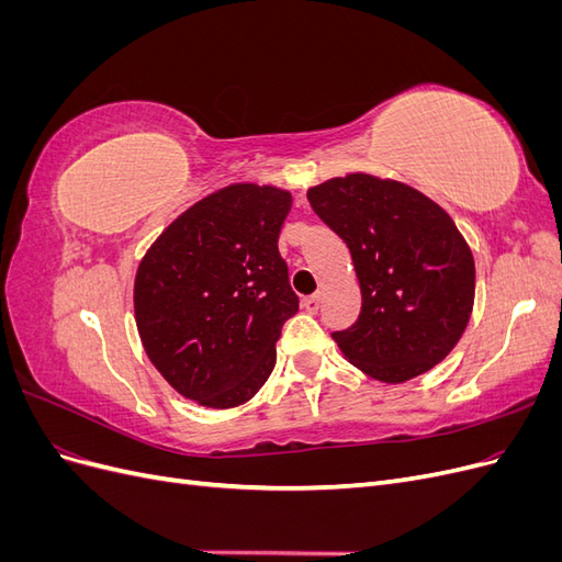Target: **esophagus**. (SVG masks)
<instances>
[{"label":"esophagus","mask_w":562,"mask_h":562,"mask_svg":"<svg viewBox=\"0 0 562 562\" xmlns=\"http://www.w3.org/2000/svg\"><path fill=\"white\" fill-rule=\"evenodd\" d=\"M302 307L307 310L310 314H316L318 310H321V295H310V297H304V302H302Z\"/></svg>","instance_id":"esophagus-1"}]
</instances>
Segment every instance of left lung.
Instances as JSON below:
<instances>
[{"label":"left lung","instance_id":"8db88e82","mask_svg":"<svg viewBox=\"0 0 562 562\" xmlns=\"http://www.w3.org/2000/svg\"><path fill=\"white\" fill-rule=\"evenodd\" d=\"M314 213L351 252L361 314L333 339L382 382L443 361L462 337L475 293L473 255L452 217L403 182L351 173L307 192Z\"/></svg>","mask_w":562,"mask_h":562}]
</instances>
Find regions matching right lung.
I'll use <instances>...</instances> for the list:
<instances>
[{"label": "right lung", "mask_w": 562, "mask_h": 562, "mask_svg": "<svg viewBox=\"0 0 562 562\" xmlns=\"http://www.w3.org/2000/svg\"><path fill=\"white\" fill-rule=\"evenodd\" d=\"M293 199L232 184L184 211L135 277V321L149 361L182 396L209 407L250 401L277 363L300 297L279 252Z\"/></svg>", "instance_id": "add662e5"}]
</instances>
